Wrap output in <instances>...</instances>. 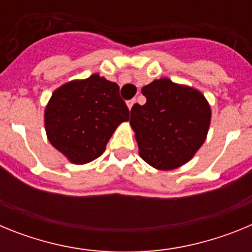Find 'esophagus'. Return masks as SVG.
Segmentation results:
<instances>
[{
  "mask_svg": "<svg viewBox=\"0 0 252 252\" xmlns=\"http://www.w3.org/2000/svg\"><path fill=\"white\" fill-rule=\"evenodd\" d=\"M136 103V99H130V101H127V107H128V110H131L132 108L133 104Z\"/></svg>",
  "mask_w": 252,
  "mask_h": 252,
  "instance_id": "34e87169",
  "label": "esophagus"
}]
</instances>
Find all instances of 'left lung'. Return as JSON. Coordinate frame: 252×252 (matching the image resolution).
I'll return each instance as SVG.
<instances>
[{
	"label": "left lung",
	"mask_w": 252,
	"mask_h": 252,
	"mask_svg": "<svg viewBox=\"0 0 252 252\" xmlns=\"http://www.w3.org/2000/svg\"><path fill=\"white\" fill-rule=\"evenodd\" d=\"M141 92L146 103L133 104L130 119L139 155L159 170L184 165L203 145L208 133L212 112L206 97L168 78L155 79Z\"/></svg>",
	"instance_id": "8db88e82"
}]
</instances>
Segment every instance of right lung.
<instances>
[{
    "label": "right lung",
    "instance_id": "right-lung-1",
    "mask_svg": "<svg viewBox=\"0 0 252 252\" xmlns=\"http://www.w3.org/2000/svg\"><path fill=\"white\" fill-rule=\"evenodd\" d=\"M128 115L117 83L93 74L57 88L45 107L44 124L51 145L81 165L101 157Z\"/></svg>",
    "mask_w": 252,
    "mask_h": 252
}]
</instances>
